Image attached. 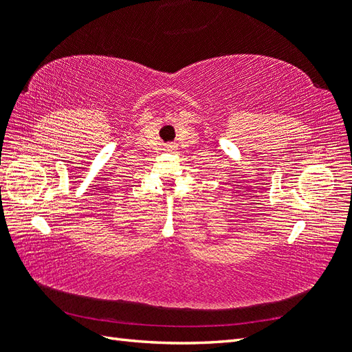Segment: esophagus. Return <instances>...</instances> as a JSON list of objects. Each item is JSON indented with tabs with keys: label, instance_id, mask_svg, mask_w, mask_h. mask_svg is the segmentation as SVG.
Returning <instances> with one entry per match:
<instances>
[{
	"label": "esophagus",
	"instance_id": "esophagus-1",
	"mask_svg": "<svg viewBox=\"0 0 352 352\" xmlns=\"http://www.w3.org/2000/svg\"><path fill=\"white\" fill-rule=\"evenodd\" d=\"M176 145L175 144H168V145H166V151H175L176 150Z\"/></svg>",
	"mask_w": 352,
	"mask_h": 352
}]
</instances>
